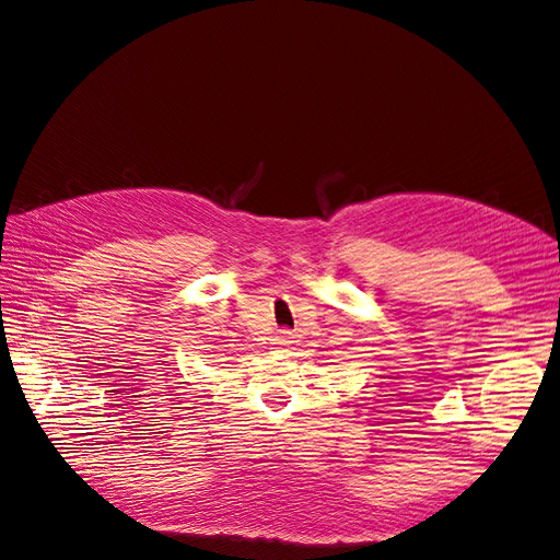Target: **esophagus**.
<instances>
[{
  "label": "esophagus",
  "mask_w": 560,
  "mask_h": 560,
  "mask_svg": "<svg viewBox=\"0 0 560 560\" xmlns=\"http://www.w3.org/2000/svg\"><path fill=\"white\" fill-rule=\"evenodd\" d=\"M293 342V334L291 331H279L277 336H275V346L277 348H289Z\"/></svg>",
  "instance_id": "34e87169"
}]
</instances>
